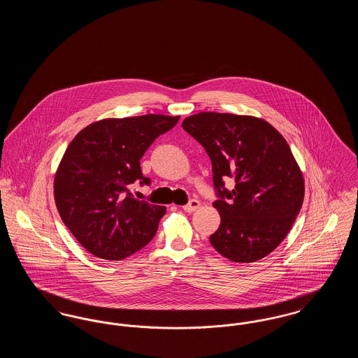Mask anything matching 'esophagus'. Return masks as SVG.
<instances>
[{
  "label": "esophagus",
  "mask_w": 358,
  "mask_h": 358,
  "mask_svg": "<svg viewBox=\"0 0 358 358\" xmlns=\"http://www.w3.org/2000/svg\"><path fill=\"white\" fill-rule=\"evenodd\" d=\"M200 201L199 200H190L189 204L184 205V210L185 212H194L196 209L200 208Z\"/></svg>",
  "instance_id": "esophagus-1"
}]
</instances>
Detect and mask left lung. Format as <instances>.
<instances>
[{
    "label": "left lung",
    "mask_w": 358,
    "mask_h": 358,
    "mask_svg": "<svg viewBox=\"0 0 358 358\" xmlns=\"http://www.w3.org/2000/svg\"><path fill=\"white\" fill-rule=\"evenodd\" d=\"M212 161L222 216L209 241L220 255L252 263L271 254L295 222L305 181L289 143L268 122L251 115L199 113L182 122ZM236 180L228 191L223 180Z\"/></svg>",
    "instance_id": "obj_1"
}]
</instances>
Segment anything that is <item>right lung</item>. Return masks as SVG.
<instances>
[{"mask_svg": "<svg viewBox=\"0 0 358 358\" xmlns=\"http://www.w3.org/2000/svg\"><path fill=\"white\" fill-rule=\"evenodd\" d=\"M180 117L148 114L88 124L71 141L55 174L53 194L71 234L96 257L122 260L154 238L166 208L136 200L129 185L143 177L139 159Z\"/></svg>", "mask_w": 358, "mask_h": 358, "instance_id": "add662e5", "label": "right lung"}]
</instances>
